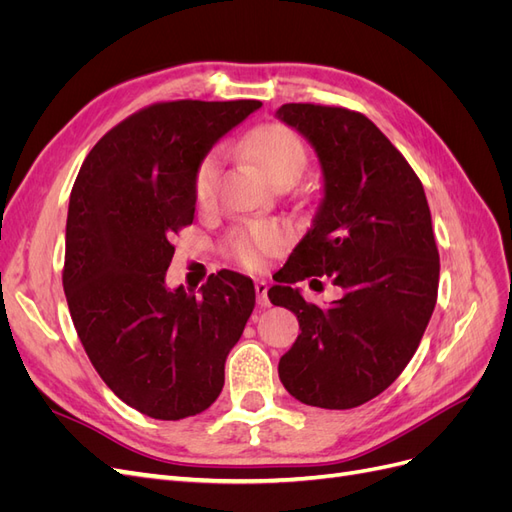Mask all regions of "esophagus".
<instances>
[{"label":"esophagus","mask_w":512,"mask_h":512,"mask_svg":"<svg viewBox=\"0 0 512 512\" xmlns=\"http://www.w3.org/2000/svg\"><path fill=\"white\" fill-rule=\"evenodd\" d=\"M267 292H269L267 282L258 280V282H256V301H258L260 307H269V305H271V301H269V297H267Z\"/></svg>","instance_id":"34e87169"}]
</instances>
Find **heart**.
<instances>
[{
	"mask_svg": "<svg viewBox=\"0 0 512 512\" xmlns=\"http://www.w3.org/2000/svg\"><path fill=\"white\" fill-rule=\"evenodd\" d=\"M245 149L252 160L265 170V175L275 183L288 185L297 181L307 166V149L301 136L280 121L260 123L245 136ZM220 175V156L211 151L198 162L192 194L198 209H209L215 196V181ZM230 258L243 269L256 271L269 256L282 252L286 245L284 230L277 224H250L232 232L226 241Z\"/></svg>",
	"mask_w": 512,
	"mask_h": 512,
	"instance_id": "obj_1",
	"label": "heart"
}]
</instances>
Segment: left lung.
I'll return each instance as SVG.
<instances>
[{"instance_id": "obj_1", "label": "left lung", "mask_w": 512, "mask_h": 512, "mask_svg": "<svg viewBox=\"0 0 512 512\" xmlns=\"http://www.w3.org/2000/svg\"><path fill=\"white\" fill-rule=\"evenodd\" d=\"M277 117L314 145L324 175L314 228L269 290L271 303L297 314L301 329L277 371L307 406L356 408L406 369L436 307L440 256L425 190L363 113L297 102ZM318 276L345 290L327 310L293 288Z\"/></svg>"}]
</instances>
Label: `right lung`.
<instances>
[{
	"mask_svg": "<svg viewBox=\"0 0 512 512\" xmlns=\"http://www.w3.org/2000/svg\"><path fill=\"white\" fill-rule=\"evenodd\" d=\"M258 100L156 102L108 130L70 194L61 282L81 344L121 401L160 421L207 410L252 316V280L222 269L200 294L164 286L194 220L198 162Z\"/></svg>",
	"mask_w": 512,
	"mask_h": 512,
	"instance_id": "obj_1",
	"label": "right lung"
}]
</instances>
